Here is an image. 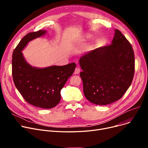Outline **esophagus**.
Returning <instances> with one entry per match:
<instances>
[{"mask_svg": "<svg viewBox=\"0 0 148 148\" xmlns=\"http://www.w3.org/2000/svg\"><path fill=\"white\" fill-rule=\"evenodd\" d=\"M80 71V68H79V67H76L75 69V71H74V74H79Z\"/></svg>", "mask_w": 148, "mask_h": 148, "instance_id": "1", "label": "esophagus"}]
</instances>
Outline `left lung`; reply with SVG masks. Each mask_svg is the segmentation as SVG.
I'll return each mask as SVG.
<instances>
[{"mask_svg":"<svg viewBox=\"0 0 148 148\" xmlns=\"http://www.w3.org/2000/svg\"><path fill=\"white\" fill-rule=\"evenodd\" d=\"M79 62L84 95L97 105L109 104L121 99L133 80L134 50L118 29H115L112 44L91 51Z\"/></svg>","mask_w":148,"mask_h":148,"instance_id":"8db88e82","label":"left lung"}]
</instances>
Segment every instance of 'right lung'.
<instances>
[{
	"instance_id": "1",
	"label": "right lung",
	"mask_w": 148,
	"mask_h": 148,
	"mask_svg": "<svg viewBox=\"0 0 148 148\" xmlns=\"http://www.w3.org/2000/svg\"><path fill=\"white\" fill-rule=\"evenodd\" d=\"M45 30L29 32L12 53V75L14 84L26 102L37 107L51 108L60 101V90L74 72L76 64L33 68L23 58L22 50L28 42L43 35Z\"/></svg>"
}]
</instances>
